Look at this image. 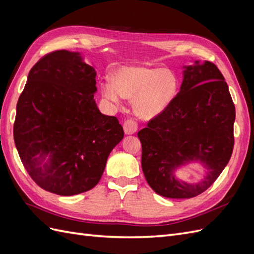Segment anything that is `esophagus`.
I'll return each mask as SVG.
<instances>
[{
	"mask_svg": "<svg viewBox=\"0 0 254 254\" xmlns=\"http://www.w3.org/2000/svg\"><path fill=\"white\" fill-rule=\"evenodd\" d=\"M124 131L126 134H133L136 132L137 130V123L134 120H126L124 122Z\"/></svg>",
	"mask_w": 254,
	"mask_h": 254,
	"instance_id": "esophagus-1",
	"label": "esophagus"
}]
</instances>
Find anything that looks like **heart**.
I'll use <instances>...</instances> for the list:
<instances>
[{
	"label": "heart",
	"mask_w": 254,
	"mask_h": 254,
	"mask_svg": "<svg viewBox=\"0 0 254 254\" xmlns=\"http://www.w3.org/2000/svg\"><path fill=\"white\" fill-rule=\"evenodd\" d=\"M102 84L103 95L115 106L124 98H133V109L142 119H152L162 113L178 93L179 82L167 68L145 65L122 66Z\"/></svg>",
	"instance_id": "1"
}]
</instances>
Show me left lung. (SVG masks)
Returning a JSON list of instances; mask_svg holds the SVG:
<instances>
[{
    "label": "left lung",
    "instance_id": "left-lung-1",
    "mask_svg": "<svg viewBox=\"0 0 254 254\" xmlns=\"http://www.w3.org/2000/svg\"><path fill=\"white\" fill-rule=\"evenodd\" d=\"M179 93L167 108L137 132L142 144V170L157 194L191 198L203 193L231 158L235 107L218 67L196 60L183 66ZM190 162L201 163L205 178L193 185L179 181L174 171Z\"/></svg>",
    "mask_w": 254,
    "mask_h": 254
}]
</instances>
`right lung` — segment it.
Segmentation results:
<instances>
[{"instance_id": "right-lung-1", "label": "right lung", "mask_w": 254, "mask_h": 254, "mask_svg": "<svg viewBox=\"0 0 254 254\" xmlns=\"http://www.w3.org/2000/svg\"><path fill=\"white\" fill-rule=\"evenodd\" d=\"M95 77L80 53L56 51L32 67L19 97L14 144L32 179L51 193L93 189L124 137L119 120L97 108Z\"/></svg>"}]
</instances>
